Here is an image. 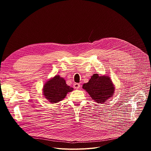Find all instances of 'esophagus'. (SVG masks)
Returning <instances> with one entry per match:
<instances>
[{
    "mask_svg": "<svg viewBox=\"0 0 151 151\" xmlns=\"http://www.w3.org/2000/svg\"><path fill=\"white\" fill-rule=\"evenodd\" d=\"M80 87H81V85L79 83H75L73 84V88L75 89H78L79 88H80Z\"/></svg>",
    "mask_w": 151,
    "mask_h": 151,
    "instance_id": "34e87169",
    "label": "esophagus"
}]
</instances>
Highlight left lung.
<instances>
[{"mask_svg": "<svg viewBox=\"0 0 151 151\" xmlns=\"http://www.w3.org/2000/svg\"><path fill=\"white\" fill-rule=\"evenodd\" d=\"M96 103L103 104L112 97L115 91V87L108 76H100L96 73L91 76L88 82L82 86Z\"/></svg>", "mask_w": 151, "mask_h": 151, "instance_id": "8db88e82", "label": "left lung"}]
</instances>
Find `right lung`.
I'll return each instance as SVG.
<instances>
[{"mask_svg":"<svg viewBox=\"0 0 151 151\" xmlns=\"http://www.w3.org/2000/svg\"><path fill=\"white\" fill-rule=\"evenodd\" d=\"M73 90V88L66 84L64 78L56 75L45 82L43 95L50 102L55 103L63 100L68 93Z\"/></svg>","mask_w":151,"mask_h":151,"instance_id":"1","label":"right lung"}]
</instances>
